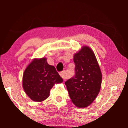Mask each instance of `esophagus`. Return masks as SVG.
I'll use <instances>...</instances> for the list:
<instances>
[{
	"label": "esophagus",
	"instance_id": "1",
	"mask_svg": "<svg viewBox=\"0 0 128 128\" xmlns=\"http://www.w3.org/2000/svg\"><path fill=\"white\" fill-rule=\"evenodd\" d=\"M60 76L62 77V78L63 79H66V75H65V74H66V71L64 70V71H62V72H60Z\"/></svg>",
	"mask_w": 128,
	"mask_h": 128
}]
</instances>
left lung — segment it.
Wrapping results in <instances>:
<instances>
[{"label":"left lung","instance_id":"1","mask_svg":"<svg viewBox=\"0 0 128 128\" xmlns=\"http://www.w3.org/2000/svg\"><path fill=\"white\" fill-rule=\"evenodd\" d=\"M75 74L65 82L69 96L79 108L88 107L100 89L102 75L94 52L84 46L74 55Z\"/></svg>","mask_w":128,"mask_h":128}]
</instances>
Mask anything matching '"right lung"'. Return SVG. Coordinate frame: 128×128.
<instances>
[{
  "mask_svg": "<svg viewBox=\"0 0 128 128\" xmlns=\"http://www.w3.org/2000/svg\"><path fill=\"white\" fill-rule=\"evenodd\" d=\"M62 82V78L55 67L49 65L44 58L33 60L23 74L24 89L29 98L35 102L47 99L54 84Z\"/></svg>",
  "mask_w": 128,
  "mask_h": 128,
  "instance_id": "obj_1",
  "label": "right lung"
}]
</instances>
